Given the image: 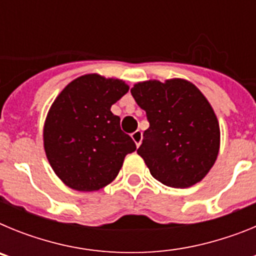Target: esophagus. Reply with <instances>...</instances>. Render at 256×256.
Masks as SVG:
<instances>
[{"label": "esophagus", "mask_w": 256, "mask_h": 256, "mask_svg": "<svg viewBox=\"0 0 256 256\" xmlns=\"http://www.w3.org/2000/svg\"><path fill=\"white\" fill-rule=\"evenodd\" d=\"M142 138H144V136H142L141 130H136V132L132 133V140L134 141V144L137 148H140V144H141V142H142Z\"/></svg>", "instance_id": "1"}]
</instances>
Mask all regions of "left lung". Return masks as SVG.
Here are the masks:
<instances>
[{"instance_id": "left-lung-1", "label": "left lung", "mask_w": 256, "mask_h": 256, "mask_svg": "<svg viewBox=\"0 0 256 256\" xmlns=\"http://www.w3.org/2000/svg\"><path fill=\"white\" fill-rule=\"evenodd\" d=\"M130 94L150 123L137 154L151 176L174 188L200 182L220 146L218 119L206 97L180 78L136 83Z\"/></svg>"}]
</instances>
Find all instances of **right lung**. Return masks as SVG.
<instances>
[{"label":"right lung","mask_w":256,"mask_h":256,"mask_svg":"<svg viewBox=\"0 0 256 256\" xmlns=\"http://www.w3.org/2000/svg\"><path fill=\"white\" fill-rule=\"evenodd\" d=\"M130 91L124 80L86 74L58 94L44 126L51 168L70 188L91 192L116 178L136 144L120 130L112 105Z\"/></svg>","instance_id":"add662e5"}]
</instances>
